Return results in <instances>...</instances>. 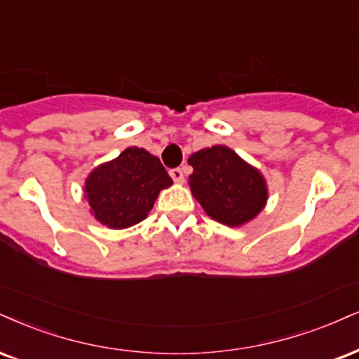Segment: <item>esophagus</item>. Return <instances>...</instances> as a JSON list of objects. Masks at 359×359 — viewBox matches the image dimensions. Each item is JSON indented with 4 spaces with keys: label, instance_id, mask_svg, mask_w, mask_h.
<instances>
[{
    "label": "esophagus",
    "instance_id": "34e87169",
    "mask_svg": "<svg viewBox=\"0 0 359 359\" xmlns=\"http://www.w3.org/2000/svg\"><path fill=\"white\" fill-rule=\"evenodd\" d=\"M170 176L175 183H183L184 181V175H183V171H181V168H175V170H171Z\"/></svg>",
    "mask_w": 359,
    "mask_h": 359
}]
</instances>
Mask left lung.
Here are the masks:
<instances>
[{"label": "left lung", "mask_w": 359, "mask_h": 359, "mask_svg": "<svg viewBox=\"0 0 359 359\" xmlns=\"http://www.w3.org/2000/svg\"><path fill=\"white\" fill-rule=\"evenodd\" d=\"M188 165L193 166L188 178L193 196L218 223L240 228L266 206L264 176L228 146L203 148L188 158Z\"/></svg>", "instance_id": "left-lung-1"}]
</instances>
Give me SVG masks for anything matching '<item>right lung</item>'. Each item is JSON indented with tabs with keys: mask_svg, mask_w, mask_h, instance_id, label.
<instances>
[{
	"mask_svg": "<svg viewBox=\"0 0 359 359\" xmlns=\"http://www.w3.org/2000/svg\"><path fill=\"white\" fill-rule=\"evenodd\" d=\"M171 184L159 158L130 146L88 175L85 198L96 221L109 229H125L143 221L159 191Z\"/></svg>",
	"mask_w": 359,
	"mask_h": 359,
	"instance_id": "obj_1",
	"label": "right lung"
}]
</instances>
